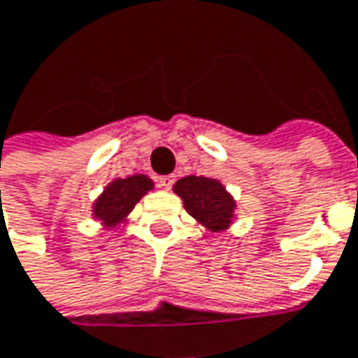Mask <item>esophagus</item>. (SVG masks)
I'll use <instances>...</instances> for the list:
<instances>
[{
  "label": "esophagus",
  "mask_w": 358,
  "mask_h": 358,
  "mask_svg": "<svg viewBox=\"0 0 358 358\" xmlns=\"http://www.w3.org/2000/svg\"><path fill=\"white\" fill-rule=\"evenodd\" d=\"M173 181H175V177H173V175H165V177H159V187L167 189V191H169V189L173 187Z\"/></svg>",
  "instance_id": "obj_1"
}]
</instances>
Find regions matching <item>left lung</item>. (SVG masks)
<instances>
[{"label":"left lung","instance_id":"1","mask_svg":"<svg viewBox=\"0 0 358 358\" xmlns=\"http://www.w3.org/2000/svg\"><path fill=\"white\" fill-rule=\"evenodd\" d=\"M173 193L181 197L189 215L211 234L225 231L236 222L238 203L220 179L187 175L173 185Z\"/></svg>","mask_w":358,"mask_h":358}]
</instances>
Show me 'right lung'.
Wrapping results in <instances>:
<instances>
[{
	"instance_id": "obj_1",
	"label": "right lung",
	"mask_w": 358,
	"mask_h": 358,
	"mask_svg": "<svg viewBox=\"0 0 358 358\" xmlns=\"http://www.w3.org/2000/svg\"><path fill=\"white\" fill-rule=\"evenodd\" d=\"M152 189L155 181L143 173L110 181L92 201V220L100 222L102 229H117L129 222L134 206Z\"/></svg>"
}]
</instances>
